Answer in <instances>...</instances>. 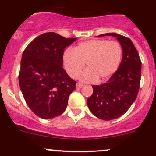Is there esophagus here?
I'll return each mask as SVG.
<instances>
[{
  "label": "esophagus",
  "mask_w": 156,
  "mask_h": 156,
  "mask_svg": "<svg viewBox=\"0 0 156 156\" xmlns=\"http://www.w3.org/2000/svg\"><path fill=\"white\" fill-rule=\"evenodd\" d=\"M83 87V84L80 83H76V89H80L81 87Z\"/></svg>",
  "instance_id": "1"
}]
</instances>
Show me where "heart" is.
Returning a JSON list of instances; mask_svg holds the SVG:
<instances>
[{
    "label": "heart",
    "instance_id": "heart-1",
    "mask_svg": "<svg viewBox=\"0 0 156 156\" xmlns=\"http://www.w3.org/2000/svg\"><path fill=\"white\" fill-rule=\"evenodd\" d=\"M122 49L117 41L92 39L80 42L74 51L67 50L62 56L64 67L72 78H76L87 64V69L79 76L83 82L108 78L117 70L122 60Z\"/></svg>",
    "mask_w": 156,
    "mask_h": 156
}]
</instances>
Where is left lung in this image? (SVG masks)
<instances>
[{
	"instance_id": "1",
	"label": "left lung",
	"mask_w": 156,
	"mask_h": 156,
	"mask_svg": "<svg viewBox=\"0 0 156 156\" xmlns=\"http://www.w3.org/2000/svg\"><path fill=\"white\" fill-rule=\"evenodd\" d=\"M104 36L117 39L122 48V58L106 83L92 85L93 94L87 99V105L95 117L108 121L122 116L135 101L140 87L141 62L129 38L115 33L99 37Z\"/></svg>"
}]
</instances>
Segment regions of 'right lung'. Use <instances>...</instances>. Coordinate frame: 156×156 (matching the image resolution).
Wrapping results in <instances>:
<instances>
[{"label":"right lung","instance_id":"1","mask_svg":"<svg viewBox=\"0 0 156 156\" xmlns=\"http://www.w3.org/2000/svg\"><path fill=\"white\" fill-rule=\"evenodd\" d=\"M76 39L48 32L36 37L23 51L20 87L27 105L39 117L52 119L67 108L76 81L62 67V56Z\"/></svg>","mask_w":156,"mask_h":156}]
</instances>
